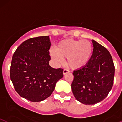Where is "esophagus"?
Returning a JSON list of instances; mask_svg holds the SVG:
<instances>
[{
  "label": "esophagus",
  "mask_w": 122,
  "mask_h": 122,
  "mask_svg": "<svg viewBox=\"0 0 122 122\" xmlns=\"http://www.w3.org/2000/svg\"><path fill=\"white\" fill-rule=\"evenodd\" d=\"M70 72V71L68 70H66V69H64L63 71V74L64 75H65V74H66L67 73H69Z\"/></svg>",
  "instance_id": "1"
}]
</instances>
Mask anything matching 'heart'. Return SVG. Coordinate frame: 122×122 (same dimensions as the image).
I'll list each match as a JSON object with an SVG mask.
<instances>
[{
	"instance_id": "1",
	"label": "heart",
	"mask_w": 122,
	"mask_h": 122,
	"mask_svg": "<svg viewBox=\"0 0 122 122\" xmlns=\"http://www.w3.org/2000/svg\"><path fill=\"white\" fill-rule=\"evenodd\" d=\"M93 45L87 40L66 39L61 41L56 48L50 50L52 58L62 62L66 58V65L72 69H80L89 63L93 54Z\"/></svg>"
}]
</instances>
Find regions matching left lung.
Masks as SVG:
<instances>
[{"instance_id": "left-lung-1", "label": "left lung", "mask_w": 122, "mask_h": 122, "mask_svg": "<svg viewBox=\"0 0 122 122\" xmlns=\"http://www.w3.org/2000/svg\"><path fill=\"white\" fill-rule=\"evenodd\" d=\"M93 54L89 63L74 71L72 91L75 99L85 105L103 101L113 84L115 66L109 51L92 40Z\"/></svg>"}]
</instances>
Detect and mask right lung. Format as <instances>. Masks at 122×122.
<instances>
[{
  "mask_svg": "<svg viewBox=\"0 0 122 122\" xmlns=\"http://www.w3.org/2000/svg\"><path fill=\"white\" fill-rule=\"evenodd\" d=\"M48 36L29 38L14 53L10 66V79L16 91L31 102H40L52 94L59 79L63 77L62 68L50 66L51 46Z\"/></svg>",
  "mask_w": 122,
  "mask_h": 122,
  "instance_id": "add662e5",
  "label": "right lung"
}]
</instances>
